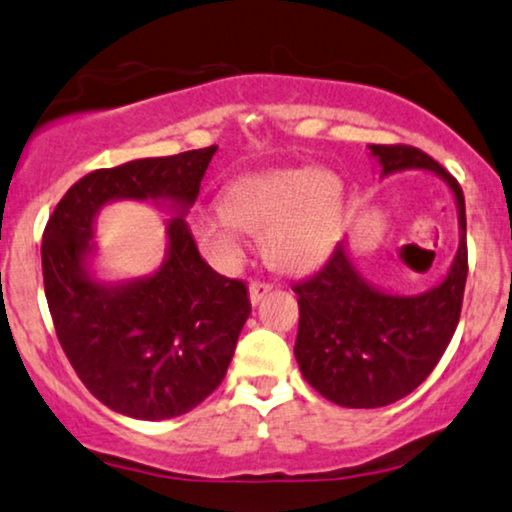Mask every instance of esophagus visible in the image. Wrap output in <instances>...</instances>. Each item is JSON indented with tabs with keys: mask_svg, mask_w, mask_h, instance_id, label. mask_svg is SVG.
I'll return each instance as SVG.
<instances>
[{
	"mask_svg": "<svg viewBox=\"0 0 512 512\" xmlns=\"http://www.w3.org/2000/svg\"><path fill=\"white\" fill-rule=\"evenodd\" d=\"M270 284H265V282H251L249 284V301H251V305H258L263 301L265 296L270 294Z\"/></svg>",
	"mask_w": 512,
	"mask_h": 512,
	"instance_id": "esophagus-1",
	"label": "esophagus"
}]
</instances>
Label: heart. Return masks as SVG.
<instances>
[{"label":"heart","mask_w":512,"mask_h":512,"mask_svg":"<svg viewBox=\"0 0 512 512\" xmlns=\"http://www.w3.org/2000/svg\"><path fill=\"white\" fill-rule=\"evenodd\" d=\"M345 188L329 169H268L232 178L216 214L192 216V235L209 261L235 268L244 256V230L261 232L272 268L303 272L329 256L338 240Z\"/></svg>","instance_id":"obj_1"}]
</instances>
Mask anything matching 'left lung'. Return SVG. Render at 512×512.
Here are the masks:
<instances>
[{
  "label": "left lung",
  "mask_w": 512,
  "mask_h": 512,
  "mask_svg": "<svg viewBox=\"0 0 512 512\" xmlns=\"http://www.w3.org/2000/svg\"><path fill=\"white\" fill-rule=\"evenodd\" d=\"M369 150L381 178L423 169L449 185L459 211V249L444 280L414 296L364 280L345 240L313 277L294 284L301 313L294 355L301 374L329 402L350 409L386 407L426 381L459 324L468 277L466 199L456 178L409 145Z\"/></svg>",
  "instance_id": "left-lung-1"
}]
</instances>
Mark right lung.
Listing matches in <instances>:
<instances>
[{
	"label": "right lung",
	"instance_id": "right-lung-1",
	"mask_svg": "<svg viewBox=\"0 0 512 512\" xmlns=\"http://www.w3.org/2000/svg\"><path fill=\"white\" fill-rule=\"evenodd\" d=\"M218 145L86 174L53 209L42 237L44 294L65 355L89 393L117 414L164 421L221 386L251 313L244 282L199 256L185 214ZM155 201L175 214L152 276L95 277L93 225L105 203Z\"/></svg>",
	"mask_w": 512,
	"mask_h": 512
}]
</instances>
